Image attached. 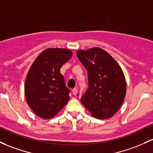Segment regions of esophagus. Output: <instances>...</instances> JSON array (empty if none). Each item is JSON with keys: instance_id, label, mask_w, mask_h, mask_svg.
I'll use <instances>...</instances> for the list:
<instances>
[{"instance_id": "obj_1", "label": "esophagus", "mask_w": 153, "mask_h": 153, "mask_svg": "<svg viewBox=\"0 0 153 153\" xmlns=\"http://www.w3.org/2000/svg\"><path fill=\"white\" fill-rule=\"evenodd\" d=\"M72 92H73V94L74 96H76L77 93H78V90H77L76 88H73V89L72 90Z\"/></svg>"}]
</instances>
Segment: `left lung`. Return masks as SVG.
Instances as JSON below:
<instances>
[{
  "label": "left lung",
  "instance_id": "8db88e82",
  "mask_svg": "<svg viewBox=\"0 0 153 153\" xmlns=\"http://www.w3.org/2000/svg\"><path fill=\"white\" fill-rule=\"evenodd\" d=\"M76 54L88 71V88L80 102L92 116L110 118L119 110L126 94L123 70L111 55L98 47L78 50Z\"/></svg>",
  "mask_w": 153,
  "mask_h": 153
}]
</instances>
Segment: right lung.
I'll return each mask as SVG.
<instances>
[{"mask_svg": "<svg viewBox=\"0 0 153 153\" xmlns=\"http://www.w3.org/2000/svg\"><path fill=\"white\" fill-rule=\"evenodd\" d=\"M73 56L67 48H47L36 59L27 75L25 94L29 107L38 117L52 118L70 100L60 68Z\"/></svg>", "mask_w": 153, "mask_h": 153, "instance_id": "right-lung-1", "label": "right lung"}]
</instances>
